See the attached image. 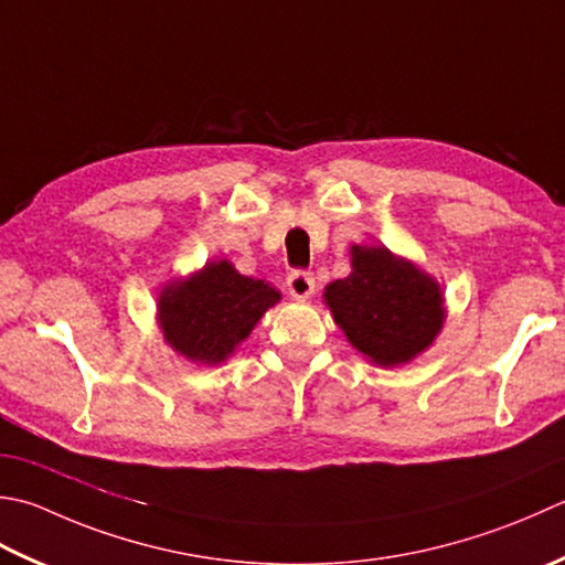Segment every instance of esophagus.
<instances>
[{
    "label": "esophagus",
    "mask_w": 565,
    "mask_h": 565,
    "mask_svg": "<svg viewBox=\"0 0 565 565\" xmlns=\"http://www.w3.org/2000/svg\"><path fill=\"white\" fill-rule=\"evenodd\" d=\"M286 289H289L291 298H296V301H308V298L313 296V289H316L313 274L294 271L289 279H286Z\"/></svg>",
    "instance_id": "34e87169"
}]
</instances>
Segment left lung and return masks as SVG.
<instances>
[{
	"label": "left lung",
	"mask_w": 565,
	"mask_h": 565,
	"mask_svg": "<svg viewBox=\"0 0 565 565\" xmlns=\"http://www.w3.org/2000/svg\"><path fill=\"white\" fill-rule=\"evenodd\" d=\"M352 271L326 286L323 303L364 360L402 367L434 345L446 323L436 276L384 245H352Z\"/></svg>",
	"instance_id": "left-lung-1"
}]
</instances>
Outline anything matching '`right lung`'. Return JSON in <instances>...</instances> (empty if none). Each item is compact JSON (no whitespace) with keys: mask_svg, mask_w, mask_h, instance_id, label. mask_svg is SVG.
I'll use <instances>...</instances> for the list:
<instances>
[{"mask_svg":"<svg viewBox=\"0 0 565 565\" xmlns=\"http://www.w3.org/2000/svg\"><path fill=\"white\" fill-rule=\"evenodd\" d=\"M281 301L269 281L239 274L227 259L163 284L157 298V326L175 355L193 364L225 362L249 338L254 326Z\"/></svg>","mask_w":565,"mask_h":565,"instance_id":"1","label":"right lung"}]
</instances>
